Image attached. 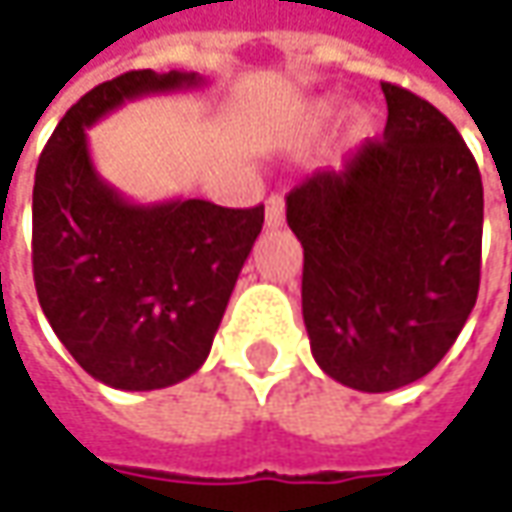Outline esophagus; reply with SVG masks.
Returning a JSON list of instances; mask_svg holds the SVG:
<instances>
[{
	"instance_id": "34e87169",
	"label": "esophagus",
	"mask_w": 512,
	"mask_h": 512,
	"mask_svg": "<svg viewBox=\"0 0 512 512\" xmlns=\"http://www.w3.org/2000/svg\"><path fill=\"white\" fill-rule=\"evenodd\" d=\"M267 227H282L285 225V199L279 193H273L267 199V216H265Z\"/></svg>"
}]
</instances>
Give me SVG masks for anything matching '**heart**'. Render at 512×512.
I'll return each instance as SVG.
<instances>
[{"label": "heart", "instance_id": "b5f03b06", "mask_svg": "<svg viewBox=\"0 0 512 512\" xmlns=\"http://www.w3.org/2000/svg\"><path fill=\"white\" fill-rule=\"evenodd\" d=\"M333 116H336V105H333V102H327V99H322V102H313L305 113V119L310 128H322V125L330 122ZM364 125H367V119H364V116H356V128L364 130Z\"/></svg>", "mask_w": 512, "mask_h": 512}]
</instances>
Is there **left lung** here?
I'll return each mask as SVG.
<instances>
[{
    "instance_id": "8db88e82",
    "label": "left lung",
    "mask_w": 512,
    "mask_h": 512,
    "mask_svg": "<svg viewBox=\"0 0 512 512\" xmlns=\"http://www.w3.org/2000/svg\"><path fill=\"white\" fill-rule=\"evenodd\" d=\"M387 125L344 170L287 193L305 247L302 316L330 379L362 393L419 382L459 339L482 276V173L453 122L382 82Z\"/></svg>"
}]
</instances>
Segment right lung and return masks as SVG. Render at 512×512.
I'll return each mask as SVG.
<instances>
[{
	"label": "right lung",
	"instance_id": "right-lung-1",
	"mask_svg": "<svg viewBox=\"0 0 512 512\" xmlns=\"http://www.w3.org/2000/svg\"><path fill=\"white\" fill-rule=\"evenodd\" d=\"M199 73L128 70L62 116L33 182V282L53 333L96 382L159 390L205 364L265 205H133L90 162L88 133L150 93L202 88Z\"/></svg>",
	"mask_w": 512,
	"mask_h": 512
}]
</instances>
